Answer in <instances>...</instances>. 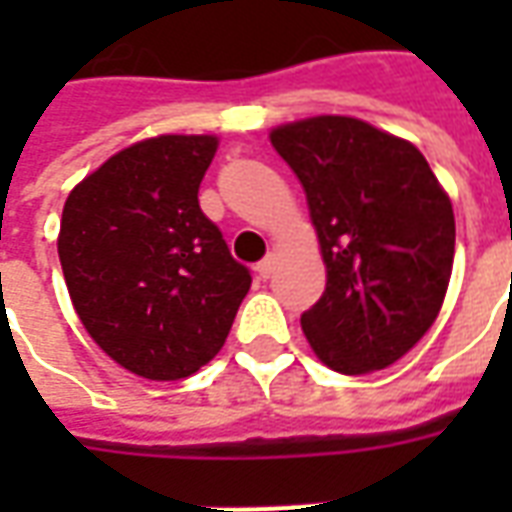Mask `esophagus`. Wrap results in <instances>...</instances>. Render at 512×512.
<instances>
[{
	"instance_id": "1",
	"label": "esophagus",
	"mask_w": 512,
	"mask_h": 512,
	"mask_svg": "<svg viewBox=\"0 0 512 512\" xmlns=\"http://www.w3.org/2000/svg\"><path fill=\"white\" fill-rule=\"evenodd\" d=\"M274 268H277V260H274V255H268L266 260H260V263H257L255 271L260 279H268L271 274H274Z\"/></svg>"
}]
</instances>
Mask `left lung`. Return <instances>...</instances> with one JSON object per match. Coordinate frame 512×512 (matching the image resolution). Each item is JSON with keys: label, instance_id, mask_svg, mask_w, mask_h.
<instances>
[{"label": "left lung", "instance_id": "left-lung-1", "mask_svg": "<svg viewBox=\"0 0 512 512\" xmlns=\"http://www.w3.org/2000/svg\"><path fill=\"white\" fill-rule=\"evenodd\" d=\"M304 186L326 290L301 315L323 365L365 376L425 337L447 293L455 216L417 147L340 115L271 131Z\"/></svg>", "mask_w": 512, "mask_h": 512}]
</instances>
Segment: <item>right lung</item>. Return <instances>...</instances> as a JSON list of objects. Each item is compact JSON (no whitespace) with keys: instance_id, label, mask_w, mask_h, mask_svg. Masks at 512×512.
Returning a JSON list of instances; mask_svg holds the SVG:
<instances>
[{"instance_id":"obj_1","label":"right lung","mask_w":512,"mask_h":512,"mask_svg":"<svg viewBox=\"0 0 512 512\" xmlns=\"http://www.w3.org/2000/svg\"><path fill=\"white\" fill-rule=\"evenodd\" d=\"M216 147L208 134L136 142L62 208L57 252L79 321L106 356L150 381L208 365L252 285L197 200Z\"/></svg>"}]
</instances>
